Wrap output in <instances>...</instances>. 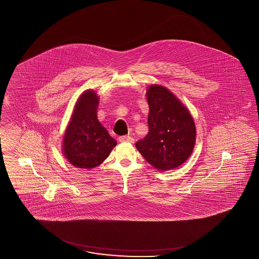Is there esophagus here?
<instances>
[{
    "instance_id": "34e87169",
    "label": "esophagus",
    "mask_w": 259,
    "mask_h": 259,
    "mask_svg": "<svg viewBox=\"0 0 259 259\" xmlns=\"http://www.w3.org/2000/svg\"><path fill=\"white\" fill-rule=\"evenodd\" d=\"M118 140L121 143H134V139L131 136H121Z\"/></svg>"
}]
</instances>
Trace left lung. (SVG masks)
<instances>
[{
    "mask_svg": "<svg viewBox=\"0 0 259 259\" xmlns=\"http://www.w3.org/2000/svg\"><path fill=\"white\" fill-rule=\"evenodd\" d=\"M148 134L136 143L145 160L157 169L168 170L182 165L196 142V126L186 108L166 88H148Z\"/></svg>",
    "mask_w": 259,
    "mask_h": 259,
    "instance_id": "obj_1",
    "label": "left lung"
}]
</instances>
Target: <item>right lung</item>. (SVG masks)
Wrapping results in <instances>:
<instances>
[{
	"mask_svg": "<svg viewBox=\"0 0 259 259\" xmlns=\"http://www.w3.org/2000/svg\"><path fill=\"white\" fill-rule=\"evenodd\" d=\"M97 106L96 93L92 91L83 93L63 137L64 156L80 168L99 166L116 145V141L97 119Z\"/></svg>",
	"mask_w": 259,
	"mask_h": 259,
	"instance_id": "1",
	"label": "right lung"
}]
</instances>
